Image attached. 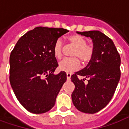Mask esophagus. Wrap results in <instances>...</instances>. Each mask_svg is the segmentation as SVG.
<instances>
[{"label":"esophagus","mask_w":129,"mask_h":129,"mask_svg":"<svg viewBox=\"0 0 129 129\" xmlns=\"http://www.w3.org/2000/svg\"><path fill=\"white\" fill-rule=\"evenodd\" d=\"M66 77H67V80H70V77H71V74L69 73H66Z\"/></svg>","instance_id":"esophagus-1"}]
</instances>
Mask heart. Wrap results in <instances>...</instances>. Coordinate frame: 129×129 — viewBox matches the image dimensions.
Wrapping results in <instances>:
<instances>
[{
	"label": "heart",
	"mask_w": 129,
	"mask_h": 129,
	"mask_svg": "<svg viewBox=\"0 0 129 129\" xmlns=\"http://www.w3.org/2000/svg\"><path fill=\"white\" fill-rule=\"evenodd\" d=\"M68 39L70 43L75 47L73 51V56H77L84 63L89 61L93 54V48L90 45L86 44V40L77 34L71 35ZM52 51L55 58L58 59L61 58L62 43L61 40L57 39L55 41ZM78 59L77 57H73L63 59L59 63V70L66 73H70L77 70L80 66V61Z\"/></svg>",
	"instance_id": "obj_1"
}]
</instances>
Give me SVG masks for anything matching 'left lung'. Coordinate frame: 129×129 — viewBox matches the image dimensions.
Returning <instances> with one entry per match:
<instances>
[{"instance_id": "left-lung-1", "label": "left lung", "mask_w": 129, "mask_h": 129, "mask_svg": "<svg viewBox=\"0 0 129 129\" xmlns=\"http://www.w3.org/2000/svg\"><path fill=\"white\" fill-rule=\"evenodd\" d=\"M77 33L92 39L93 54L86 66L70 77L75 86L72 101L79 111L93 114L104 108L113 96L121 75V59L113 41L102 32ZM78 76L85 79L79 80Z\"/></svg>"}]
</instances>
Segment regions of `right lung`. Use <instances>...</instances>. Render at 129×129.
I'll return each mask as SVG.
<instances>
[{"mask_svg":"<svg viewBox=\"0 0 129 129\" xmlns=\"http://www.w3.org/2000/svg\"><path fill=\"white\" fill-rule=\"evenodd\" d=\"M68 32L37 27L22 36L11 52L10 84L19 102L30 113L50 111L66 81L64 71L54 74L59 65L52 50L56 40Z\"/></svg>","mask_w":129,"mask_h":129,"instance_id":"obj_1","label":"right lung"}]
</instances>
